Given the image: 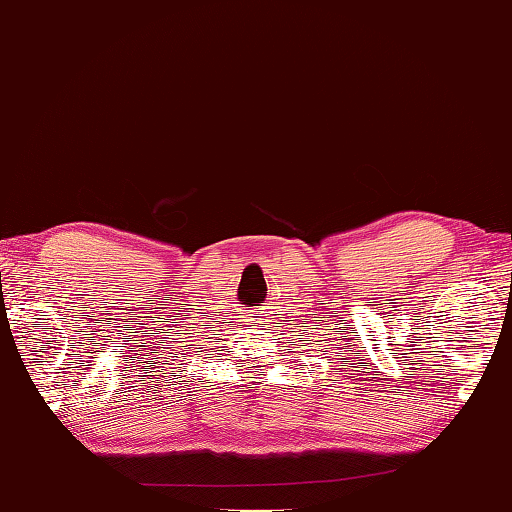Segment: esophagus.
I'll use <instances>...</instances> for the list:
<instances>
[{"instance_id": "34e87169", "label": "esophagus", "mask_w": 512, "mask_h": 512, "mask_svg": "<svg viewBox=\"0 0 512 512\" xmlns=\"http://www.w3.org/2000/svg\"><path fill=\"white\" fill-rule=\"evenodd\" d=\"M262 317H264V315H262V310H255V312H253V317H250L248 322H253V324H257V326H259V324H262Z\"/></svg>"}]
</instances>
